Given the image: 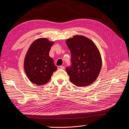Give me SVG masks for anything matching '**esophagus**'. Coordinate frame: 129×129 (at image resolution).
<instances>
[{
	"mask_svg": "<svg viewBox=\"0 0 129 129\" xmlns=\"http://www.w3.org/2000/svg\"><path fill=\"white\" fill-rule=\"evenodd\" d=\"M58 69H64V67L62 66H58Z\"/></svg>",
	"mask_w": 129,
	"mask_h": 129,
	"instance_id": "obj_1",
	"label": "esophagus"
}]
</instances>
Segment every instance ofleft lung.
<instances>
[{
  "mask_svg": "<svg viewBox=\"0 0 129 129\" xmlns=\"http://www.w3.org/2000/svg\"><path fill=\"white\" fill-rule=\"evenodd\" d=\"M66 44L71 54L72 66L66 68L71 82L78 87L93 83L100 74L102 65L97 46L82 35H74L66 40Z\"/></svg>",
  "mask_w": 129,
  "mask_h": 129,
  "instance_id": "8db88e82",
  "label": "left lung"
}]
</instances>
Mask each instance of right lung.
Here are the masks:
<instances>
[{"label":"right lung","instance_id":"add662e5","mask_svg":"<svg viewBox=\"0 0 129 129\" xmlns=\"http://www.w3.org/2000/svg\"><path fill=\"white\" fill-rule=\"evenodd\" d=\"M54 42L47 38H40L30 44L26 54L24 68L28 78L38 86L45 85L57 69L49 52Z\"/></svg>","mask_w":129,"mask_h":129}]
</instances>
